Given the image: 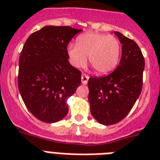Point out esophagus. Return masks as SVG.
<instances>
[{"label":"esophagus","mask_w":160,"mask_h":160,"mask_svg":"<svg viewBox=\"0 0 160 160\" xmlns=\"http://www.w3.org/2000/svg\"><path fill=\"white\" fill-rule=\"evenodd\" d=\"M89 76L85 75V74H82L81 76V81H82L83 84H87L88 83V80H89Z\"/></svg>","instance_id":"obj_1"}]
</instances>
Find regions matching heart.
<instances>
[{"instance_id":"obj_1","label":"heart","mask_w":160,"mask_h":160,"mask_svg":"<svg viewBox=\"0 0 160 160\" xmlns=\"http://www.w3.org/2000/svg\"><path fill=\"white\" fill-rule=\"evenodd\" d=\"M67 55L73 67H84L89 57V63L97 73L108 74L118 67L121 45L112 35L89 32L80 35L76 38V44H69Z\"/></svg>"}]
</instances>
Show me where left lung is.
Returning <instances> with one entry per match:
<instances>
[{"label": "left lung", "mask_w": 160, "mask_h": 160, "mask_svg": "<svg viewBox=\"0 0 160 160\" xmlns=\"http://www.w3.org/2000/svg\"><path fill=\"white\" fill-rule=\"evenodd\" d=\"M122 43V58L113 72L88 81L90 112L98 122L112 125L129 113L142 89L145 59L133 40L115 31Z\"/></svg>", "instance_id": "8db88e82"}]
</instances>
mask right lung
Wrapping results in <instances>:
<instances>
[{
  "label": "right lung",
  "mask_w": 160,
  "mask_h": 160,
  "mask_svg": "<svg viewBox=\"0 0 160 160\" xmlns=\"http://www.w3.org/2000/svg\"><path fill=\"white\" fill-rule=\"evenodd\" d=\"M82 29L45 26L28 38L19 60L18 86L24 104L43 122L68 113L67 98L81 83V72L70 64L67 45Z\"/></svg>",
  "instance_id": "right-lung-1"
}]
</instances>
